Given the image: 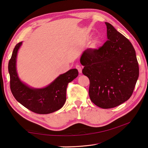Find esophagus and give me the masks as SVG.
<instances>
[{
  "label": "esophagus",
  "instance_id": "esophagus-1",
  "mask_svg": "<svg viewBox=\"0 0 148 148\" xmlns=\"http://www.w3.org/2000/svg\"><path fill=\"white\" fill-rule=\"evenodd\" d=\"M76 68H77V69H78V72H79V73H82V68L81 66L77 65V66H76Z\"/></svg>",
  "mask_w": 148,
  "mask_h": 148
}]
</instances>
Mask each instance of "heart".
Returning a JSON list of instances; mask_svg holds the SVG:
<instances>
[{"mask_svg":"<svg viewBox=\"0 0 148 148\" xmlns=\"http://www.w3.org/2000/svg\"><path fill=\"white\" fill-rule=\"evenodd\" d=\"M101 43V39L99 36H96L94 38L90 43V47L92 49H97L100 46Z\"/></svg>","mask_w":148,"mask_h":148,"instance_id":"obj_1","label":"heart"}]
</instances>
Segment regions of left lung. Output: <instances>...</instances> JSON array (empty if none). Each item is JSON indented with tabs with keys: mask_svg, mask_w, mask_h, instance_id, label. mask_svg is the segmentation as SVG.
I'll list each match as a JSON object with an SVG mask.
<instances>
[{
	"mask_svg": "<svg viewBox=\"0 0 148 148\" xmlns=\"http://www.w3.org/2000/svg\"><path fill=\"white\" fill-rule=\"evenodd\" d=\"M108 40L98 49H88L80 58L82 73L90 82L91 101L102 109L117 107L132 95L139 77L136 52L132 43L105 22Z\"/></svg>",
	"mask_w": 148,
	"mask_h": 148,
	"instance_id": "obj_1",
	"label": "left lung"
}]
</instances>
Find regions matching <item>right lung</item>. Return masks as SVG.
<instances>
[{
    "label": "right lung",
    "mask_w": 148,
    "mask_h": 148,
    "mask_svg": "<svg viewBox=\"0 0 148 148\" xmlns=\"http://www.w3.org/2000/svg\"><path fill=\"white\" fill-rule=\"evenodd\" d=\"M22 42L15 46L8 62L10 89L16 100L34 113L47 114L61 109L66 101L68 84L78 75V70L71 69L60 75L53 81L42 88H34L20 79L16 71L17 53Z\"/></svg>",
    "instance_id": "right-lung-1"
}]
</instances>
